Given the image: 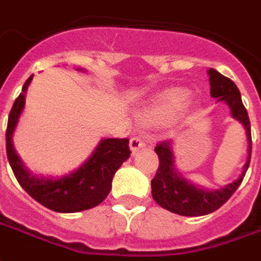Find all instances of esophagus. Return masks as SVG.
<instances>
[{
    "instance_id": "34e87169",
    "label": "esophagus",
    "mask_w": 261,
    "mask_h": 261,
    "mask_svg": "<svg viewBox=\"0 0 261 261\" xmlns=\"http://www.w3.org/2000/svg\"><path fill=\"white\" fill-rule=\"evenodd\" d=\"M146 143H145V139L143 138H140V136H135L130 139L129 142V147H130V150L132 153H136V151H139L142 147H145Z\"/></svg>"
}]
</instances>
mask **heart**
I'll return each mask as SVG.
<instances>
[{"mask_svg":"<svg viewBox=\"0 0 261 261\" xmlns=\"http://www.w3.org/2000/svg\"><path fill=\"white\" fill-rule=\"evenodd\" d=\"M187 98H188V94L184 90H180V88L169 90L156 98V101L147 110L146 116L150 121H163L180 110Z\"/></svg>","mask_w":261,"mask_h":261,"instance_id":"b5f03b06","label":"heart"}]
</instances>
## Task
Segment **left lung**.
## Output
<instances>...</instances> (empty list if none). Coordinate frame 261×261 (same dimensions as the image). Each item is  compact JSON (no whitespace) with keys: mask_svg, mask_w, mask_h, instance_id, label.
Listing matches in <instances>:
<instances>
[{"mask_svg":"<svg viewBox=\"0 0 261 261\" xmlns=\"http://www.w3.org/2000/svg\"><path fill=\"white\" fill-rule=\"evenodd\" d=\"M208 74H210L211 97L226 102L230 108V115L245 126L246 136H247V160L238 180L218 190H205L193 184L191 181L186 180L178 173V170L175 169L171 140H164L157 143L154 151L159 156L160 166L157 169L154 178L151 180V195L162 208L182 216L208 215L211 212L219 210L233 195L240 182L243 181L252 156L250 121L245 105L242 102L239 88L230 79L218 73L215 68H210Z\"/></svg>","mask_w":261,"mask_h":261,"instance_id":"left-lung-1","label":"left lung"}]
</instances>
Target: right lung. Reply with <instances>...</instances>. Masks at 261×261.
Returning a JSON list of instances; mask_svg holds the SVG:
<instances>
[{
	"label": "right lung",
	"mask_w": 261,
	"mask_h": 261,
	"mask_svg": "<svg viewBox=\"0 0 261 261\" xmlns=\"http://www.w3.org/2000/svg\"><path fill=\"white\" fill-rule=\"evenodd\" d=\"M33 74L25 81L12 105L7 126V156L16 180L35 201L55 212H80L99 205L112 187L116 170L130 156L127 139H102L84 164L62 177L32 175L23 166L12 145V135L25 107V94Z\"/></svg>",
	"instance_id": "obj_1"
}]
</instances>
